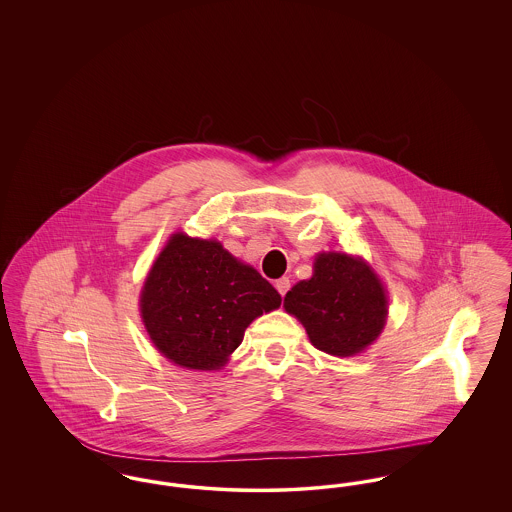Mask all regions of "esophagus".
I'll return each instance as SVG.
<instances>
[{
    "instance_id": "1",
    "label": "esophagus",
    "mask_w": 512,
    "mask_h": 512,
    "mask_svg": "<svg viewBox=\"0 0 512 512\" xmlns=\"http://www.w3.org/2000/svg\"><path fill=\"white\" fill-rule=\"evenodd\" d=\"M274 286H276V290L280 292V295L284 297V295L288 293V290H290V278H286V276H284V278L276 280V284H274Z\"/></svg>"
}]
</instances>
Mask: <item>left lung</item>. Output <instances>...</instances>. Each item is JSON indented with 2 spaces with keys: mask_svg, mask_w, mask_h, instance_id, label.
I'll return each instance as SVG.
<instances>
[{
  "mask_svg": "<svg viewBox=\"0 0 512 512\" xmlns=\"http://www.w3.org/2000/svg\"><path fill=\"white\" fill-rule=\"evenodd\" d=\"M284 307L311 343L336 357L361 353L386 324L388 299L376 274L347 253H320L311 280L295 284Z\"/></svg>",
  "mask_w": 512,
  "mask_h": 512,
  "instance_id": "1",
  "label": "left lung"
}]
</instances>
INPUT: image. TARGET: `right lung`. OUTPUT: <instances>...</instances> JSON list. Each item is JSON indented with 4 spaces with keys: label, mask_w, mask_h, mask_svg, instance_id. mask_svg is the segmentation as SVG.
<instances>
[{
    "label": "right lung",
    "mask_w": 512,
    "mask_h": 512,
    "mask_svg": "<svg viewBox=\"0 0 512 512\" xmlns=\"http://www.w3.org/2000/svg\"><path fill=\"white\" fill-rule=\"evenodd\" d=\"M282 303L280 293L219 242L174 234L147 276L142 318L174 365L215 370L244 340L245 328Z\"/></svg>",
    "instance_id": "add662e5"
}]
</instances>
